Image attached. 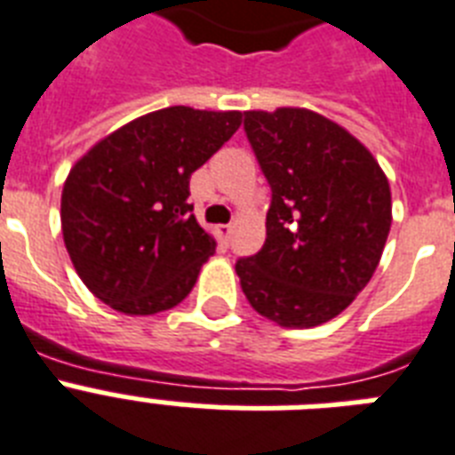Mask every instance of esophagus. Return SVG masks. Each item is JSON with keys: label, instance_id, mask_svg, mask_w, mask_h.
I'll list each match as a JSON object with an SVG mask.
<instances>
[{"label": "esophagus", "instance_id": "esophagus-1", "mask_svg": "<svg viewBox=\"0 0 455 455\" xmlns=\"http://www.w3.org/2000/svg\"><path fill=\"white\" fill-rule=\"evenodd\" d=\"M231 231H234V227H231V224H221V227H217V234H220V238L224 240V243H228V238H231Z\"/></svg>", "mask_w": 455, "mask_h": 455}]
</instances>
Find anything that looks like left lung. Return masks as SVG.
<instances>
[{
	"mask_svg": "<svg viewBox=\"0 0 455 455\" xmlns=\"http://www.w3.org/2000/svg\"><path fill=\"white\" fill-rule=\"evenodd\" d=\"M245 135L271 208L264 247L235 261L240 287L280 327H317L374 275L393 221L390 184L360 140L311 109L245 112Z\"/></svg>",
	"mask_w": 455,
	"mask_h": 455,
	"instance_id": "8db88e82",
	"label": "left lung"
}]
</instances>
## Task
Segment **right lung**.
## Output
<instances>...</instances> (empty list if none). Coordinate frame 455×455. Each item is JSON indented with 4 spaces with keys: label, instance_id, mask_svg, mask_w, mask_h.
I'll list each match as a JSON object with an SVG mask.
<instances>
[{
    "label": "right lung",
    "instance_id": "right-lung-1",
    "mask_svg": "<svg viewBox=\"0 0 455 455\" xmlns=\"http://www.w3.org/2000/svg\"><path fill=\"white\" fill-rule=\"evenodd\" d=\"M240 116L165 107L121 125L74 164L62 187V238L100 301L125 315L184 301L217 245L191 215V172L238 131Z\"/></svg>",
    "mask_w": 455,
    "mask_h": 455
}]
</instances>
